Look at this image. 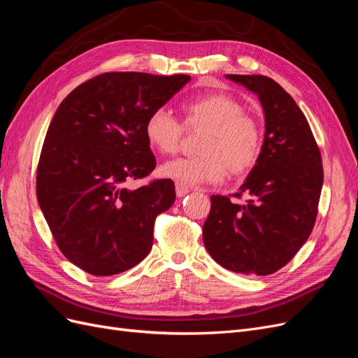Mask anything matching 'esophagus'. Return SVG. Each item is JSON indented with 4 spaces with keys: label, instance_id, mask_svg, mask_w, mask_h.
I'll use <instances>...</instances> for the list:
<instances>
[{
    "label": "esophagus",
    "instance_id": "34e87169",
    "mask_svg": "<svg viewBox=\"0 0 358 358\" xmlns=\"http://www.w3.org/2000/svg\"><path fill=\"white\" fill-rule=\"evenodd\" d=\"M189 192V188L187 185H183V183H176V196L178 197H185L187 194Z\"/></svg>",
    "mask_w": 358,
    "mask_h": 358
}]
</instances>
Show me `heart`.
<instances>
[{
    "mask_svg": "<svg viewBox=\"0 0 358 358\" xmlns=\"http://www.w3.org/2000/svg\"><path fill=\"white\" fill-rule=\"evenodd\" d=\"M182 112L187 128H204L197 143L200 154L164 162L159 167L161 176L183 185H201L222 180L227 171L231 176L245 175L257 164L263 149V129L234 96L201 94L183 103ZM183 125L167 109L150 112L145 122L149 146L159 154H175Z\"/></svg>",
    "mask_w": 358,
    "mask_h": 358,
    "instance_id": "obj_1",
    "label": "heart"
}]
</instances>
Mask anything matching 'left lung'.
<instances>
[{
    "instance_id": "1",
    "label": "left lung",
    "mask_w": 358,
    "mask_h": 358,
    "mask_svg": "<svg viewBox=\"0 0 358 358\" xmlns=\"http://www.w3.org/2000/svg\"><path fill=\"white\" fill-rule=\"evenodd\" d=\"M258 95L266 119L262 155L234 197L212 196L203 242L216 263L236 273L266 276L291 262L318 213L322 164L305 115L273 79L227 74Z\"/></svg>"
}]
</instances>
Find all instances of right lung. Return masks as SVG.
<instances>
[{
    "instance_id": "obj_1",
    "label": "right lung",
    "mask_w": 358,
    "mask_h": 358,
    "mask_svg": "<svg viewBox=\"0 0 358 358\" xmlns=\"http://www.w3.org/2000/svg\"><path fill=\"white\" fill-rule=\"evenodd\" d=\"M187 74L104 73L73 90L52 117L37 167V200L67 259L94 276L117 275L149 254L157 215L171 208V179L125 183L157 166L145 136L150 112Z\"/></svg>"
}]
</instances>
